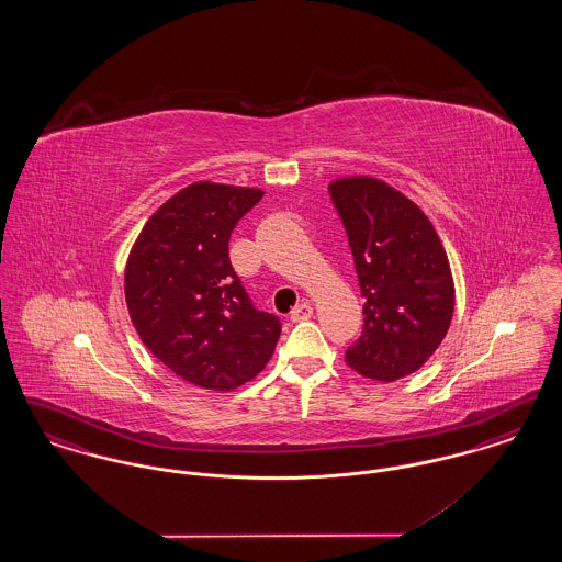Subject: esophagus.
<instances>
[{
  "label": "esophagus",
  "mask_w": 562,
  "mask_h": 562,
  "mask_svg": "<svg viewBox=\"0 0 562 562\" xmlns=\"http://www.w3.org/2000/svg\"><path fill=\"white\" fill-rule=\"evenodd\" d=\"M312 316H314V307H312L310 303H305V301L299 303L293 312H291V321L293 322L307 321V318H312Z\"/></svg>",
  "instance_id": "obj_1"
}]
</instances>
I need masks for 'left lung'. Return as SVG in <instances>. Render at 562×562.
Wrapping results in <instances>:
<instances>
[{"label": "left lung", "mask_w": 562, "mask_h": 562, "mask_svg": "<svg viewBox=\"0 0 562 562\" xmlns=\"http://www.w3.org/2000/svg\"><path fill=\"white\" fill-rule=\"evenodd\" d=\"M328 191L367 299L364 328L346 362L374 381L415 373L453 318V273L442 241L426 213L381 179L344 177Z\"/></svg>", "instance_id": "obj_1"}]
</instances>
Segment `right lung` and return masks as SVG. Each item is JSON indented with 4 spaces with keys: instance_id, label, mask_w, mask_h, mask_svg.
<instances>
[{
    "instance_id": "add662e5",
    "label": "right lung",
    "mask_w": 562,
    "mask_h": 562,
    "mask_svg": "<svg viewBox=\"0 0 562 562\" xmlns=\"http://www.w3.org/2000/svg\"><path fill=\"white\" fill-rule=\"evenodd\" d=\"M263 191L198 181L149 216L124 271L134 328L189 383L229 392L266 369L282 324L255 310L229 261V236Z\"/></svg>"
}]
</instances>
